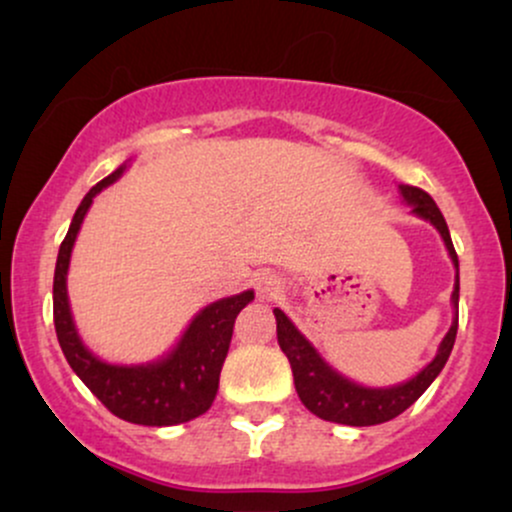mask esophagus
I'll return each mask as SVG.
<instances>
[{
    "label": "esophagus",
    "instance_id": "1",
    "mask_svg": "<svg viewBox=\"0 0 512 512\" xmlns=\"http://www.w3.org/2000/svg\"><path fill=\"white\" fill-rule=\"evenodd\" d=\"M281 293V279L274 272H262L257 276V296L262 301H272Z\"/></svg>",
    "mask_w": 512,
    "mask_h": 512
}]
</instances>
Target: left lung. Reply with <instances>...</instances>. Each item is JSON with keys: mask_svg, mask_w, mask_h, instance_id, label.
I'll use <instances>...</instances> for the list:
<instances>
[{"mask_svg": "<svg viewBox=\"0 0 512 512\" xmlns=\"http://www.w3.org/2000/svg\"><path fill=\"white\" fill-rule=\"evenodd\" d=\"M399 192H402L404 202L411 204V211H414L416 216L431 221L433 226L438 228V233L445 240V248H448L452 262H455V269H460L457 252L452 248L448 223H445L443 214H440L436 202H433V197L421 190V187L411 185H399ZM457 301H460V272L455 276V291H452V303L457 305ZM274 315L276 339H279L281 351H284L291 363L293 383H296V392L298 397H301V402L313 411L315 416H320V419L346 426L385 424V421L402 414L404 409H409L411 404L428 390V385L438 378V373L443 370L445 363H448L452 344H455L457 337L455 317L450 332L445 334V339L440 342L436 358H433L419 375H414V378L402 385L380 387L378 390V387H363L351 383L344 375H339L337 370H332L313 349V344L293 327L289 317L281 313L279 308H274Z\"/></svg>", "mask_w": 512, "mask_h": 512, "instance_id": "1", "label": "left lung"}]
</instances>
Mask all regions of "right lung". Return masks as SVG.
<instances>
[{
    "label": "right lung",
    "instance_id": "obj_1",
    "mask_svg": "<svg viewBox=\"0 0 512 512\" xmlns=\"http://www.w3.org/2000/svg\"><path fill=\"white\" fill-rule=\"evenodd\" d=\"M122 170L125 166H120L115 173H110L108 178H103L88 190V195L81 199L79 209H76L67 236L62 240L55 281H52L55 332L69 366L84 380L88 390L101 399L105 409L129 421V424H185V421L204 414L214 402L236 317L255 298V293L243 291L238 296L221 298V301L207 305L190 322L178 346L161 361L146 363V366H110V363L93 356L76 334L67 298V269L76 233H79L93 197L120 178Z\"/></svg>",
    "mask_w": 512,
    "mask_h": 512
}]
</instances>
